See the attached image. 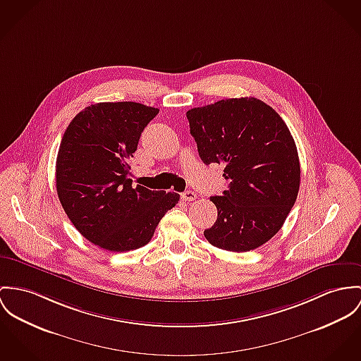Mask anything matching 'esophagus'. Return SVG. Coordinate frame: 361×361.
Instances as JSON below:
<instances>
[{"mask_svg": "<svg viewBox=\"0 0 361 361\" xmlns=\"http://www.w3.org/2000/svg\"><path fill=\"white\" fill-rule=\"evenodd\" d=\"M181 199L185 200V202H192V200L196 199V194H195L194 191H185V192L181 194Z\"/></svg>", "mask_w": 361, "mask_h": 361, "instance_id": "34e87169", "label": "esophagus"}]
</instances>
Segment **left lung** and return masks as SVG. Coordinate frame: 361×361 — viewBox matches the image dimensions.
Returning a JSON list of instances; mask_svg holds the SVG:
<instances>
[{"mask_svg":"<svg viewBox=\"0 0 361 361\" xmlns=\"http://www.w3.org/2000/svg\"><path fill=\"white\" fill-rule=\"evenodd\" d=\"M200 159L222 164L229 188L212 196L219 216L204 238L243 252L274 238L291 212L301 180L300 158L287 125L255 97L225 99L187 111Z\"/></svg>","mask_w":361,"mask_h":361,"instance_id":"left-lung-1","label":"left lung"}]
</instances>
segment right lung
<instances>
[{"instance_id": "obj_1", "label": "right lung", "mask_w": 361, "mask_h": 361, "mask_svg": "<svg viewBox=\"0 0 361 361\" xmlns=\"http://www.w3.org/2000/svg\"><path fill=\"white\" fill-rule=\"evenodd\" d=\"M159 110L133 102L97 103L77 114L56 159L59 200L78 232L109 251L145 246L180 195L132 187L128 159Z\"/></svg>"}]
</instances>
